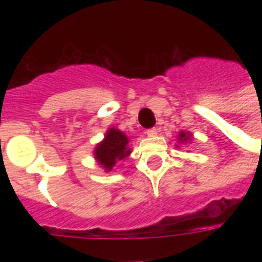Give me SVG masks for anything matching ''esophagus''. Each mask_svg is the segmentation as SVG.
Here are the masks:
<instances>
[{"label": "esophagus", "mask_w": 262, "mask_h": 262, "mask_svg": "<svg viewBox=\"0 0 262 262\" xmlns=\"http://www.w3.org/2000/svg\"><path fill=\"white\" fill-rule=\"evenodd\" d=\"M145 133H147L148 137H155V136L158 135V129H155V127H152V129H148V130L145 132Z\"/></svg>", "instance_id": "obj_1"}]
</instances>
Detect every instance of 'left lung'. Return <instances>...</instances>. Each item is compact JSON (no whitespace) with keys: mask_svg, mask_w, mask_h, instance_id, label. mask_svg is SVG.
<instances>
[{"mask_svg":"<svg viewBox=\"0 0 262 262\" xmlns=\"http://www.w3.org/2000/svg\"><path fill=\"white\" fill-rule=\"evenodd\" d=\"M191 140H193V136H191L190 132H179L178 133V144H187L190 143ZM177 148H178V145H177Z\"/></svg>","mask_w":262,"mask_h":262,"instance_id":"8db88e82","label":"left lung"}]
</instances>
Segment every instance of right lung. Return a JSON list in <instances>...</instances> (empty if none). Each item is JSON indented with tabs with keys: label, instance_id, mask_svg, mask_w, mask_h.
Listing matches in <instances>:
<instances>
[{
	"label": "right lung",
	"instance_id": "obj_1",
	"mask_svg": "<svg viewBox=\"0 0 262 262\" xmlns=\"http://www.w3.org/2000/svg\"><path fill=\"white\" fill-rule=\"evenodd\" d=\"M132 154L129 148L127 136L117 127H108L104 139L96 144L94 149V158L96 163L106 172L111 171L118 160H122Z\"/></svg>",
	"mask_w": 262,
	"mask_h": 262
}]
</instances>
